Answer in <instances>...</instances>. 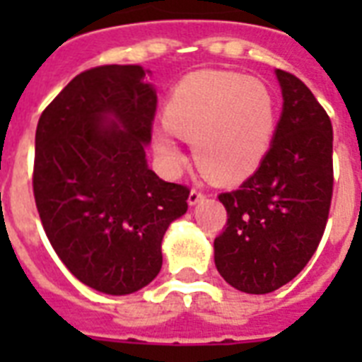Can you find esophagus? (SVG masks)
<instances>
[{"label": "esophagus", "instance_id": "1", "mask_svg": "<svg viewBox=\"0 0 362 362\" xmlns=\"http://www.w3.org/2000/svg\"><path fill=\"white\" fill-rule=\"evenodd\" d=\"M203 197H204V193L201 192V189H197V187H193L192 192H189V197H187V203L193 206V204H197Z\"/></svg>", "mask_w": 362, "mask_h": 362}]
</instances>
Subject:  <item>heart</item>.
<instances>
[{"label": "heart", "instance_id": "obj_1", "mask_svg": "<svg viewBox=\"0 0 362 362\" xmlns=\"http://www.w3.org/2000/svg\"><path fill=\"white\" fill-rule=\"evenodd\" d=\"M278 109L269 86L233 71H197L184 76L165 107L167 127L153 144L170 169L184 161L175 135L192 142L204 175L221 184L257 169L274 136Z\"/></svg>", "mask_w": 362, "mask_h": 362}]
</instances>
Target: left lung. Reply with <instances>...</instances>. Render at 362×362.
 <instances>
[{
  "label": "left lung",
  "instance_id": "1",
  "mask_svg": "<svg viewBox=\"0 0 362 362\" xmlns=\"http://www.w3.org/2000/svg\"><path fill=\"white\" fill-rule=\"evenodd\" d=\"M284 110L259 169L220 193L226 229L216 269L238 291L264 295L306 267L325 233L332 199V124L300 78L278 69Z\"/></svg>",
  "mask_w": 362,
  "mask_h": 362
}]
</instances>
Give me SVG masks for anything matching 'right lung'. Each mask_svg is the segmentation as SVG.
Segmentation results:
<instances>
[{"instance_id": "add662e5", "label": "right lung", "mask_w": 362, "mask_h": 362, "mask_svg": "<svg viewBox=\"0 0 362 362\" xmlns=\"http://www.w3.org/2000/svg\"><path fill=\"white\" fill-rule=\"evenodd\" d=\"M141 65L76 75L42 110L33 195L42 229L75 278L129 295L159 274L167 227L186 214L189 187L146 165L158 98Z\"/></svg>"}]
</instances>
